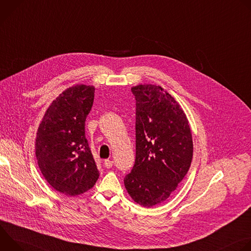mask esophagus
Wrapping results in <instances>:
<instances>
[{
  "label": "esophagus",
  "instance_id": "1",
  "mask_svg": "<svg viewBox=\"0 0 251 251\" xmlns=\"http://www.w3.org/2000/svg\"><path fill=\"white\" fill-rule=\"evenodd\" d=\"M112 166H113V161L108 160V159L104 161V167H105V168H107V169H110Z\"/></svg>",
  "mask_w": 251,
  "mask_h": 251
}]
</instances>
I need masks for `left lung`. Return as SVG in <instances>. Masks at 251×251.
<instances>
[{
	"instance_id": "8db88e82",
	"label": "left lung",
	"mask_w": 251,
	"mask_h": 251,
	"mask_svg": "<svg viewBox=\"0 0 251 251\" xmlns=\"http://www.w3.org/2000/svg\"><path fill=\"white\" fill-rule=\"evenodd\" d=\"M136 99V159L124 178L137 203L151 207L166 201L187 175L193 160L188 118L159 85L131 88Z\"/></svg>"
}]
</instances>
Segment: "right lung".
<instances>
[{
    "instance_id": "1",
    "label": "right lung",
    "mask_w": 251,
    "mask_h": 251,
    "mask_svg": "<svg viewBox=\"0 0 251 251\" xmlns=\"http://www.w3.org/2000/svg\"><path fill=\"white\" fill-rule=\"evenodd\" d=\"M94 86L65 89L50 105L39 126L35 156L47 182L57 192L75 197L90 190L99 177L85 138V120Z\"/></svg>"
}]
</instances>
